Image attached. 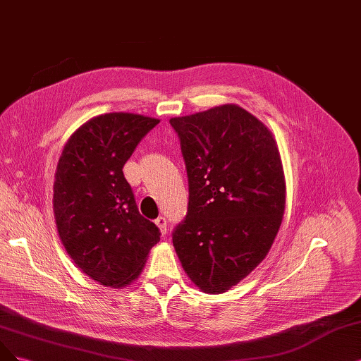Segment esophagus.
Here are the masks:
<instances>
[{
    "label": "esophagus",
    "mask_w": 361,
    "mask_h": 361,
    "mask_svg": "<svg viewBox=\"0 0 361 361\" xmlns=\"http://www.w3.org/2000/svg\"><path fill=\"white\" fill-rule=\"evenodd\" d=\"M155 224H157V227L159 228L161 234L166 235V233H167V219L164 216H158L155 219Z\"/></svg>",
    "instance_id": "1"
}]
</instances>
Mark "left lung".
I'll list each match as a JSON object with an SVG mask.
<instances>
[{"label":"left lung","mask_w":361,"mask_h":361,"mask_svg":"<svg viewBox=\"0 0 361 361\" xmlns=\"http://www.w3.org/2000/svg\"><path fill=\"white\" fill-rule=\"evenodd\" d=\"M188 176V212L173 231L186 275L219 294L264 259L281 227L285 179L271 133L250 111L224 104L171 118Z\"/></svg>","instance_id":"obj_1"}]
</instances>
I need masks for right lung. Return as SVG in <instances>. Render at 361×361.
<instances>
[{
    "mask_svg": "<svg viewBox=\"0 0 361 361\" xmlns=\"http://www.w3.org/2000/svg\"><path fill=\"white\" fill-rule=\"evenodd\" d=\"M159 121L106 114L71 134L58 161L54 212L59 239L76 266L106 287L128 285L142 271L159 230L135 204L123 164Z\"/></svg>",
    "mask_w": 361,
    "mask_h": 361,
    "instance_id": "add662e5",
    "label": "right lung"
}]
</instances>
